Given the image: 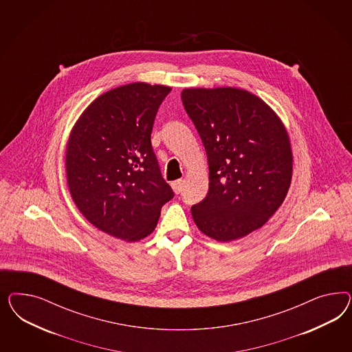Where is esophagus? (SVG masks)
<instances>
[{"instance_id": "obj_1", "label": "esophagus", "mask_w": 352, "mask_h": 352, "mask_svg": "<svg viewBox=\"0 0 352 352\" xmlns=\"http://www.w3.org/2000/svg\"><path fill=\"white\" fill-rule=\"evenodd\" d=\"M171 187H173V191L175 192L177 195L181 193L182 190H183V181L178 179V181L173 182Z\"/></svg>"}]
</instances>
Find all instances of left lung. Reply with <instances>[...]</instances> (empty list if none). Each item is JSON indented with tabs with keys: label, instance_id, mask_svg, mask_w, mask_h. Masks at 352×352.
Instances as JSON below:
<instances>
[{
	"label": "left lung",
	"instance_id": "obj_1",
	"mask_svg": "<svg viewBox=\"0 0 352 352\" xmlns=\"http://www.w3.org/2000/svg\"><path fill=\"white\" fill-rule=\"evenodd\" d=\"M182 103L209 164V191L192 205L193 221L218 241L244 237L266 223L288 193V133L275 112L245 90L184 89Z\"/></svg>",
	"mask_w": 352,
	"mask_h": 352
}]
</instances>
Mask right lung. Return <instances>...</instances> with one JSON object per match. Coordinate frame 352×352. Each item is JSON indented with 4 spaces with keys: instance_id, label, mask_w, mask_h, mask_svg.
<instances>
[{
    "instance_id": "obj_1",
    "label": "right lung",
    "mask_w": 352,
    "mask_h": 352,
    "mask_svg": "<svg viewBox=\"0 0 352 352\" xmlns=\"http://www.w3.org/2000/svg\"><path fill=\"white\" fill-rule=\"evenodd\" d=\"M170 91L144 82L120 86L98 96L76 122L65 155L68 187L78 210L103 232L138 241L174 197L151 143Z\"/></svg>"
}]
</instances>
